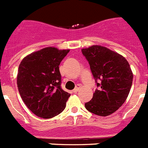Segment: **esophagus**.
I'll return each mask as SVG.
<instances>
[{"label":"esophagus","mask_w":148,"mask_h":148,"mask_svg":"<svg viewBox=\"0 0 148 148\" xmlns=\"http://www.w3.org/2000/svg\"><path fill=\"white\" fill-rule=\"evenodd\" d=\"M80 89H81V86L80 85H78L76 87H75V89H74V90H73V92H75V93H76L77 92H78V91L80 90Z\"/></svg>","instance_id":"1"}]
</instances>
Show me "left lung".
Returning <instances> with one entry per match:
<instances>
[{"label": "left lung", "instance_id": "1", "mask_svg": "<svg viewBox=\"0 0 148 148\" xmlns=\"http://www.w3.org/2000/svg\"><path fill=\"white\" fill-rule=\"evenodd\" d=\"M82 52L99 87L85 104L86 109L98 116H109L125 103L129 95L133 78L130 64L121 55L102 46H91Z\"/></svg>", "mask_w": 148, "mask_h": 148}]
</instances>
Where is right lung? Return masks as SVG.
I'll return each mask as SVG.
<instances>
[{"label": "right lung", "mask_w": 148, "mask_h": 148, "mask_svg": "<svg viewBox=\"0 0 148 148\" xmlns=\"http://www.w3.org/2000/svg\"><path fill=\"white\" fill-rule=\"evenodd\" d=\"M69 52L49 47L27 56L19 65L18 91L27 108L38 117L53 118L66 108L70 94L61 87L59 65Z\"/></svg>", "instance_id": "right-lung-1"}]
</instances>
